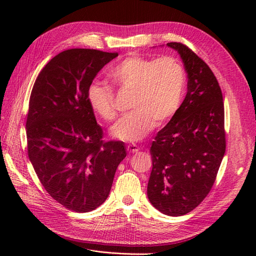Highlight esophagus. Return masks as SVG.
<instances>
[{"label": "esophagus", "mask_w": 256, "mask_h": 256, "mask_svg": "<svg viewBox=\"0 0 256 256\" xmlns=\"http://www.w3.org/2000/svg\"><path fill=\"white\" fill-rule=\"evenodd\" d=\"M127 150H128L129 154H134V152L140 150V148H138V147L136 144H129L127 146Z\"/></svg>", "instance_id": "esophagus-1"}]
</instances>
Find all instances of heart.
Wrapping results in <instances>:
<instances>
[{"instance_id": "1", "label": "heart", "mask_w": 256, "mask_h": 256, "mask_svg": "<svg viewBox=\"0 0 256 256\" xmlns=\"http://www.w3.org/2000/svg\"><path fill=\"white\" fill-rule=\"evenodd\" d=\"M110 78L122 90L132 92L130 113L115 124L112 136L126 142H136L150 132L154 124L162 126L180 110L186 90V72L177 58H158L131 54L110 72ZM86 99L99 118L112 122L116 118L115 94L106 83L92 81Z\"/></svg>"}]
</instances>
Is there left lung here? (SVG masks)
<instances>
[{"label": "left lung", "mask_w": 256, "mask_h": 256, "mask_svg": "<svg viewBox=\"0 0 256 256\" xmlns=\"http://www.w3.org/2000/svg\"><path fill=\"white\" fill-rule=\"evenodd\" d=\"M188 92L180 110L152 143L147 196L159 212L182 216L203 202L216 182L226 147L224 104L218 80L205 62L182 42Z\"/></svg>", "instance_id": "left-lung-1"}]
</instances>
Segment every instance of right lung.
<instances>
[{
  "mask_svg": "<svg viewBox=\"0 0 256 256\" xmlns=\"http://www.w3.org/2000/svg\"><path fill=\"white\" fill-rule=\"evenodd\" d=\"M118 52L68 49L38 74L26 118L28 154L42 184L65 208L92 212L112 187L124 142L104 141L86 99L88 85Z\"/></svg>",
  "mask_w": 256,
  "mask_h": 256,
  "instance_id": "1",
  "label": "right lung"
}]
</instances>
